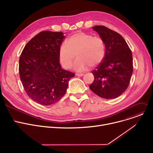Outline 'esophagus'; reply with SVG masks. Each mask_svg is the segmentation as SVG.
Listing matches in <instances>:
<instances>
[{
    "label": "esophagus",
    "mask_w": 153,
    "mask_h": 153,
    "mask_svg": "<svg viewBox=\"0 0 153 153\" xmlns=\"http://www.w3.org/2000/svg\"><path fill=\"white\" fill-rule=\"evenodd\" d=\"M76 76H80V77H82L84 76L83 73H76Z\"/></svg>",
    "instance_id": "obj_1"
}]
</instances>
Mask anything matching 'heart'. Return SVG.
Listing matches in <instances>:
<instances>
[{"label": "heart", "mask_w": 153, "mask_h": 153, "mask_svg": "<svg viewBox=\"0 0 153 153\" xmlns=\"http://www.w3.org/2000/svg\"><path fill=\"white\" fill-rule=\"evenodd\" d=\"M58 50L59 62L65 69H69L77 56L73 68L77 71H84L88 66H99L105 57L106 46L100 37L79 31L70 36Z\"/></svg>", "instance_id": "1"}]
</instances>
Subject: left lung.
I'll list each match as a JSON object with an SVG mask.
<instances>
[{
	"label": "left lung",
	"instance_id": "left-lung-1",
	"mask_svg": "<svg viewBox=\"0 0 153 153\" xmlns=\"http://www.w3.org/2000/svg\"><path fill=\"white\" fill-rule=\"evenodd\" d=\"M92 29L104 40L106 55L103 62L91 71L94 80L89 88L101 98H116L128 87L133 73L131 52L119 33L104 26Z\"/></svg>",
	"mask_w": 153,
	"mask_h": 153
}]
</instances>
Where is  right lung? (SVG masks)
Returning <instances> with one entry per match:
<instances>
[{
	"instance_id": "add662e5",
	"label": "right lung",
	"mask_w": 153,
	"mask_h": 153,
	"mask_svg": "<svg viewBox=\"0 0 153 153\" xmlns=\"http://www.w3.org/2000/svg\"><path fill=\"white\" fill-rule=\"evenodd\" d=\"M64 33L49 30L35 36L25 45L19 59V73L27 95L35 102L50 105L62 98L75 74L59 64L58 50Z\"/></svg>"
}]
</instances>
